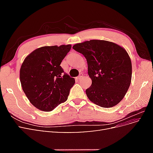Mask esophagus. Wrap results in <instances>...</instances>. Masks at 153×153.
Wrapping results in <instances>:
<instances>
[{
  "mask_svg": "<svg viewBox=\"0 0 153 153\" xmlns=\"http://www.w3.org/2000/svg\"><path fill=\"white\" fill-rule=\"evenodd\" d=\"M82 77H83V74H82V73H80V75H79V76H78L76 78V79H77V80H80V79H82Z\"/></svg>",
  "mask_w": 153,
  "mask_h": 153,
  "instance_id": "obj_1",
  "label": "esophagus"
}]
</instances>
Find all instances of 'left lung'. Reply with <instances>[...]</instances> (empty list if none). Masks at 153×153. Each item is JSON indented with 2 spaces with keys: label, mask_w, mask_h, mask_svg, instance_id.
<instances>
[{
  "label": "left lung",
  "mask_w": 153,
  "mask_h": 153,
  "mask_svg": "<svg viewBox=\"0 0 153 153\" xmlns=\"http://www.w3.org/2000/svg\"><path fill=\"white\" fill-rule=\"evenodd\" d=\"M73 48L87 60L92 80L85 91L88 98L103 108L117 105L131 81V62L126 50L110 41L96 39L77 43Z\"/></svg>",
  "instance_id": "8db88e82"
}]
</instances>
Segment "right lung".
<instances>
[{"label": "right lung", "mask_w": 153, "mask_h": 153, "mask_svg": "<svg viewBox=\"0 0 153 153\" xmlns=\"http://www.w3.org/2000/svg\"><path fill=\"white\" fill-rule=\"evenodd\" d=\"M71 45L36 49L25 59L20 71L22 89L35 107L49 112L68 99L75 78L60 66Z\"/></svg>", "instance_id": "obj_1"}]
</instances>
